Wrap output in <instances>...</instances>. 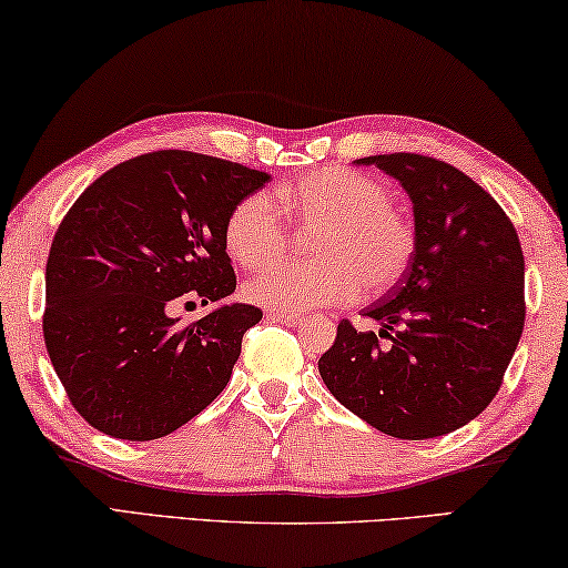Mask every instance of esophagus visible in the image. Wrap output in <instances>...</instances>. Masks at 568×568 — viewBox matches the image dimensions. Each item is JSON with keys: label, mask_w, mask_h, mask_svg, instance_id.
Masks as SVG:
<instances>
[{"label": "esophagus", "mask_w": 568, "mask_h": 568, "mask_svg": "<svg viewBox=\"0 0 568 568\" xmlns=\"http://www.w3.org/2000/svg\"><path fill=\"white\" fill-rule=\"evenodd\" d=\"M267 318L270 321H281V324L287 326H301L306 316H301V313H291V311H267Z\"/></svg>", "instance_id": "obj_1"}]
</instances>
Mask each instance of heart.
<instances>
[{
  "label": "heart",
  "instance_id": "1",
  "mask_svg": "<svg viewBox=\"0 0 568 568\" xmlns=\"http://www.w3.org/2000/svg\"><path fill=\"white\" fill-rule=\"evenodd\" d=\"M293 224L318 230V262H283L257 275L244 295L270 311L338 306L387 291L413 255V230L390 206L383 183L346 168H321L298 181L242 199L226 216L224 247L236 265L262 270L283 255Z\"/></svg>",
  "mask_w": 568,
  "mask_h": 568
}]
</instances>
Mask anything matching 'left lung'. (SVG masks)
Instances as JSON below:
<instances>
[{
    "mask_svg": "<svg viewBox=\"0 0 568 568\" xmlns=\"http://www.w3.org/2000/svg\"><path fill=\"white\" fill-rule=\"evenodd\" d=\"M354 163L403 185L416 240L400 281L362 311L383 326L379 336L342 321L318 359L321 379L346 410L387 436L452 434L493 403L520 342L526 260L518 232L479 183L442 160L393 152ZM383 335L390 345L378 344Z\"/></svg>",
    "mask_w": 568,
    "mask_h": 568,
    "instance_id": "1",
    "label": "left lung"
}]
</instances>
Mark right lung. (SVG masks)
Returning a JSON list of instances; mask_svg holds the SVG:
<instances>
[{
	"label": "right lung",
	"instance_id": "1",
	"mask_svg": "<svg viewBox=\"0 0 568 568\" xmlns=\"http://www.w3.org/2000/svg\"><path fill=\"white\" fill-rule=\"evenodd\" d=\"M267 181L232 160L158 150L114 165L68 209L42 336L73 408L101 434L168 436L230 383L262 311L222 303L236 287L224 224ZM181 294L217 308L183 327L170 316Z\"/></svg>",
	"mask_w": 568,
	"mask_h": 568
}]
</instances>
